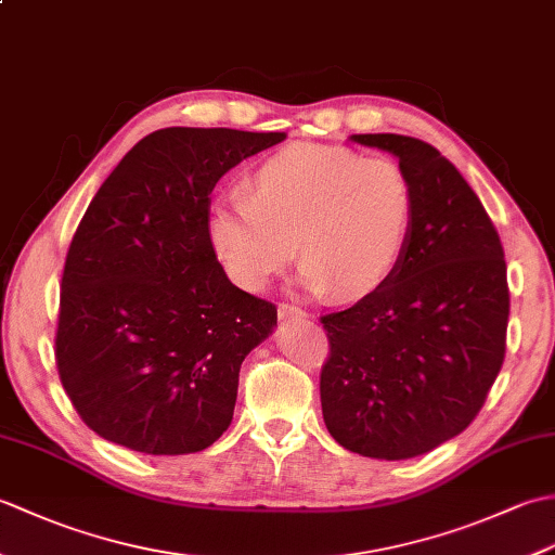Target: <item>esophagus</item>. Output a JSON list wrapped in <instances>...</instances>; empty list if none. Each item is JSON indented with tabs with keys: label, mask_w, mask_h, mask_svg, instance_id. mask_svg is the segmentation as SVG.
Returning a JSON list of instances; mask_svg holds the SVG:
<instances>
[{
	"label": "esophagus",
	"mask_w": 555,
	"mask_h": 555,
	"mask_svg": "<svg viewBox=\"0 0 555 555\" xmlns=\"http://www.w3.org/2000/svg\"><path fill=\"white\" fill-rule=\"evenodd\" d=\"M308 317V312L296 308V305H281L279 308V320L281 322H298V320H305Z\"/></svg>",
	"instance_id": "1"
}]
</instances>
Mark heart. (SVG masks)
I'll return each mask as SVG.
<instances>
[{
  "mask_svg": "<svg viewBox=\"0 0 555 555\" xmlns=\"http://www.w3.org/2000/svg\"><path fill=\"white\" fill-rule=\"evenodd\" d=\"M415 219V185L396 159L291 145L247 173L243 195L211 205L207 238L245 291L264 288L288 264L296 241L305 291L360 300L403 267Z\"/></svg>",
  "mask_w": 555,
  "mask_h": 555,
  "instance_id": "1",
  "label": "heart"
}]
</instances>
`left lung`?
Wrapping results in <instances>:
<instances>
[{
	"label": "left lung",
	"mask_w": 555,
	"mask_h": 555,
	"mask_svg": "<svg viewBox=\"0 0 555 555\" xmlns=\"http://www.w3.org/2000/svg\"><path fill=\"white\" fill-rule=\"evenodd\" d=\"M350 140L398 157L415 185L417 219L398 274L322 317L332 346L322 415L348 451L408 460L467 429L496 382L511 314L503 245L439 150L396 133Z\"/></svg>",
	"instance_id": "left-lung-1"
}]
</instances>
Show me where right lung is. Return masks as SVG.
<instances>
[{
    "instance_id": "add662e5",
    "label": "right lung",
    "mask_w": 555,
    "mask_h": 555,
    "mask_svg": "<svg viewBox=\"0 0 555 555\" xmlns=\"http://www.w3.org/2000/svg\"><path fill=\"white\" fill-rule=\"evenodd\" d=\"M284 138L162 128L92 197L66 255L54 344L70 403L102 439L183 455L229 429L241 364L274 332L276 308L219 264L209 193Z\"/></svg>"
}]
</instances>
